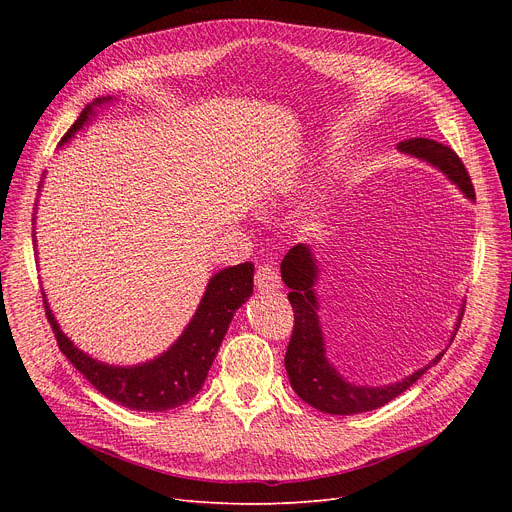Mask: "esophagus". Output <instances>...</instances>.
I'll use <instances>...</instances> for the list:
<instances>
[{"label": "esophagus", "instance_id": "34e87169", "mask_svg": "<svg viewBox=\"0 0 512 512\" xmlns=\"http://www.w3.org/2000/svg\"><path fill=\"white\" fill-rule=\"evenodd\" d=\"M255 286L261 292L263 290H278V288H282V280L278 276L276 267L270 265V263L259 265L257 272H255Z\"/></svg>", "mask_w": 512, "mask_h": 512}]
</instances>
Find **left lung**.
<instances>
[{
  "instance_id": "obj_1",
  "label": "left lung",
  "mask_w": 512,
  "mask_h": 512,
  "mask_svg": "<svg viewBox=\"0 0 512 512\" xmlns=\"http://www.w3.org/2000/svg\"><path fill=\"white\" fill-rule=\"evenodd\" d=\"M396 149L400 153L425 161L429 166H434L459 188L469 201H475L471 178L459 155L450 147L429 139H409L398 143ZM280 274L284 284L290 288L288 301L294 311V330L288 342L284 365L292 390L313 409L330 415H357L380 409L386 402L411 388L429 367L436 365L444 357V353H440L432 363L417 369L415 373L407 375L405 380L394 384L361 386L355 382H348L334 367V363H330V359L326 357V338L324 330H321L319 301L315 292V284L319 278V263L313 255V249L309 245L292 247L280 265ZM463 311L465 303L461 307L459 317H456V326L450 336V342L454 340L456 330L461 326Z\"/></svg>"
}]
</instances>
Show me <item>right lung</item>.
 <instances>
[{"label":"right lung","instance_id":"1","mask_svg":"<svg viewBox=\"0 0 512 512\" xmlns=\"http://www.w3.org/2000/svg\"><path fill=\"white\" fill-rule=\"evenodd\" d=\"M114 99L116 97L107 95L89 103L72 128L64 134L60 147L70 143L78 130L93 122L97 107L112 103ZM41 186L43 180L39 184V191ZM35 220L37 215H33V222ZM33 245L37 247L35 234ZM253 272L255 265L247 261L213 274L205 286L195 315L188 321L178 340L168 351L139 365H110L80 351L62 332L56 315L49 309L45 292L43 303L51 330L58 338L60 351L105 398L132 411L161 413L184 405L203 388L209 367L220 351L236 309L245 305L253 294Z\"/></svg>","mask_w":512,"mask_h":512}]
</instances>
